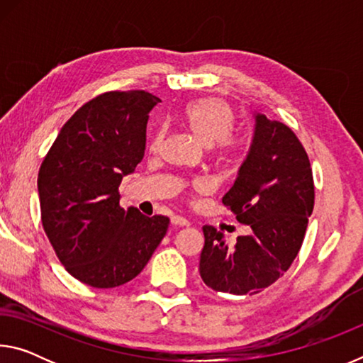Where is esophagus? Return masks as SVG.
<instances>
[{"label":"esophagus","instance_id":"obj_1","mask_svg":"<svg viewBox=\"0 0 363 363\" xmlns=\"http://www.w3.org/2000/svg\"><path fill=\"white\" fill-rule=\"evenodd\" d=\"M171 224H173V225H179V227H189V225H190V223H189V220H187L186 218L177 216V214H174V216L171 218Z\"/></svg>","mask_w":363,"mask_h":363}]
</instances>
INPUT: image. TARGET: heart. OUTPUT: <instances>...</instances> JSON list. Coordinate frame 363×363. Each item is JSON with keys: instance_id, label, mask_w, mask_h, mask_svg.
Instances as JSON below:
<instances>
[{"instance_id": "1", "label": "heart", "mask_w": 363, "mask_h": 363, "mask_svg": "<svg viewBox=\"0 0 363 363\" xmlns=\"http://www.w3.org/2000/svg\"><path fill=\"white\" fill-rule=\"evenodd\" d=\"M184 123L192 131L201 143L206 145L216 144L218 150L224 157H235L243 149L245 138L240 134L232 133L235 116L232 108L224 101L216 97H205L190 102L184 108ZM163 131L160 130L152 138V149L162 144ZM199 186H205L203 181L199 182Z\"/></svg>"}]
</instances>
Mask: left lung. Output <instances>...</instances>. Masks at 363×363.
Wrapping results in <instances>:
<instances>
[{
	"label": "left lung",
	"mask_w": 363,
	"mask_h": 363,
	"mask_svg": "<svg viewBox=\"0 0 363 363\" xmlns=\"http://www.w3.org/2000/svg\"><path fill=\"white\" fill-rule=\"evenodd\" d=\"M223 203L251 232L227 247L223 232L205 225L201 280L214 291L251 296L290 269L314 210L309 157L290 128L255 112L253 140Z\"/></svg>",
	"instance_id": "1"
}]
</instances>
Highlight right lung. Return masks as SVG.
<instances>
[{
  "mask_svg": "<svg viewBox=\"0 0 363 363\" xmlns=\"http://www.w3.org/2000/svg\"><path fill=\"white\" fill-rule=\"evenodd\" d=\"M145 91H110L79 107L41 163V223L59 261L77 280L115 288L133 280L168 230L167 216L123 210L118 187L145 150Z\"/></svg>",
  "mask_w": 363,
  "mask_h": 363,
  "instance_id": "obj_1",
  "label": "right lung"
}]
</instances>
